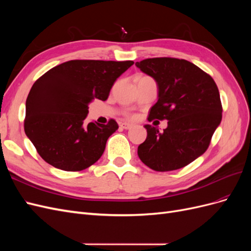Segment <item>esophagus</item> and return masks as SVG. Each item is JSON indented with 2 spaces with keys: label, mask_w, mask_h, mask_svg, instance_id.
Returning <instances> with one entry per match:
<instances>
[{
  "label": "esophagus",
  "mask_w": 251,
  "mask_h": 251,
  "mask_svg": "<svg viewBox=\"0 0 251 251\" xmlns=\"http://www.w3.org/2000/svg\"><path fill=\"white\" fill-rule=\"evenodd\" d=\"M132 126H133V125L128 124V123H123V124H120V127L125 128V130H128V128H131Z\"/></svg>",
  "instance_id": "34e87169"
}]
</instances>
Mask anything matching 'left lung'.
Here are the masks:
<instances>
[{"label": "left lung", "mask_w": 251, "mask_h": 251, "mask_svg": "<svg viewBox=\"0 0 251 251\" xmlns=\"http://www.w3.org/2000/svg\"><path fill=\"white\" fill-rule=\"evenodd\" d=\"M135 65L153 77L158 87V100L148 119L168 120L162 133L144 126L148 136L138 147L140 160L157 172L184 168L205 153L222 120L216 82L185 59L155 57Z\"/></svg>", "instance_id": "8db88e82"}]
</instances>
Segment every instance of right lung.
Wrapping results in <instances>:
<instances>
[{
  "label": "right lung",
  "mask_w": 251,
  "mask_h": 251,
  "mask_svg": "<svg viewBox=\"0 0 251 251\" xmlns=\"http://www.w3.org/2000/svg\"><path fill=\"white\" fill-rule=\"evenodd\" d=\"M134 62L69 60L52 68L37 79L26 100L24 128L37 153L56 169L78 172L103 154L108 138L118 128L87 124L89 103L107 100L112 86Z\"/></svg>",
  "instance_id": "1"
}]
</instances>
